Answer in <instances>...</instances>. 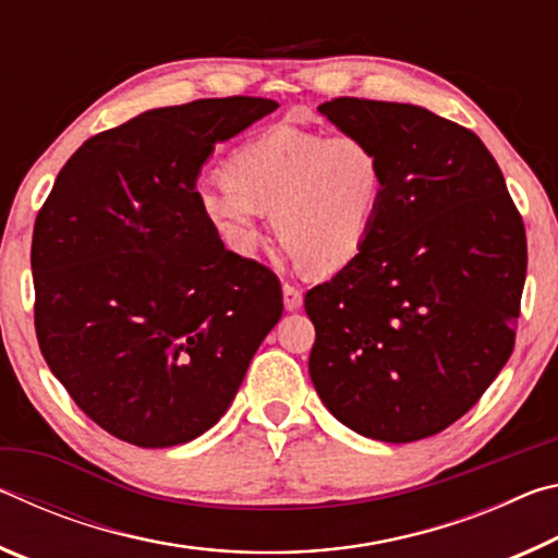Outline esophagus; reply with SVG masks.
<instances>
[{
    "label": "esophagus",
    "instance_id": "34e87169",
    "mask_svg": "<svg viewBox=\"0 0 558 558\" xmlns=\"http://www.w3.org/2000/svg\"><path fill=\"white\" fill-rule=\"evenodd\" d=\"M282 300H286L288 310H298L302 305V290L286 282V288H282Z\"/></svg>",
    "mask_w": 558,
    "mask_h": 558
}]
</instances>
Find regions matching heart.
<instances>
[{
	"mask_svg": "<svg viewBox=\"0 0 558 558\" xmlns=\"http://www.w3.org/2000/svg\"><path fill=\"white\" fill-rule=\"evenodd\" d=\"M386 196V167L356 132L276 128L235 147L223 177L196 186L204 219L235 253L260 243V216L319 272L347 268L374 231Z\"/></svg>",
	"mask_w": 558,
	"mask_h": 558,
	"instance_id": "1",
	"label": "heart"
}]
</instances>
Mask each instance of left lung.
<instances>
[{"instance_id": "1", "label": "left lung", "mask_w": 558, "mask_h": 558, "mask_svg": "<svg viewBox=\"0 0 558 558\" xmlns=\"http://www.w3.org/2000/svg\"><path fill=\"white\" fill-rule=\"evenodd\" d=\"M372 140L386 196L364 251L307 290L310 379L347 428L413 442L465 415L514 349L522 214L475 132L409 102L317 108Z\"/></svg>"}]
</instances>
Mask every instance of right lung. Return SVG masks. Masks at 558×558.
<instances>
[{"mask_svg": "<svg viewBox=\"0 0 558 558\" xmlns=\"http://www.w3.org/2000/svg\"><path fill=\"white\" fill-rule=\"evenodd\" d=\"M276 108L231 96L147 110L86 140L56 177L32 239L36 339L110 436H202L280 319L276 272L226 251L196 202L214 145Z\"/></svg>", "mask_w": 558, "mask_h": 558, "instance_id": "1", "label": "right lung"}]
</instances>
